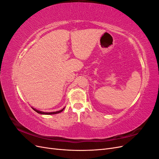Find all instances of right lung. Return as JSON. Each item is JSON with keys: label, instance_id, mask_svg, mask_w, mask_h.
<instances>
[{"label": "right lung", "instance_id": "1", "mask_svg": "<svg viewBox=\"0 0 159 159\" xmlns=\"http://www.w3.org/2000/svg\"><path fill=\"white\" fill-rule=\"evenodd\" d=\"M36 112H37L38 113H40V114H42V115H52V114H57V113H61L62 111H63L64 109V108L62 109L60 111H56V112H50V113H46V112H42V111H38V110H36L35 109L32 108Z\"/></svg>", "mask_w": 159, "mask_h": 159}]
</instances>
